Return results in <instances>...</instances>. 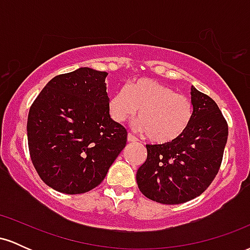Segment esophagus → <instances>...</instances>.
Returning a JSON list of instances; mask_svg holds the SVG:
<instances>
[{"mask_svg":"<svg viewBox=\"0 0 250 250\" xmlns=\"http://www.w3.org/2000/svg\"><path fill=\"white\" fill-rule=\"evenodd\" d=\"M127 140H128V142H136L137 141V139L135 136H133V135H131L130 133L128 134V136H127Z\"/></svg>","mask_w":250,"mask_h":250,"instance_id":"esophagus-1","label":"esophagus"}]
</instances>
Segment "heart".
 Returning a JSON list of instances; mask_svg holds the SVG:
<instances>
[{"label": "heart", "mask_w": 250, "mask_h": 250, "mask_svg": "<svg viewBox=\"0 0 250 250\" xmlns=\"http://www.w3.org/2000/svg\"><path fill=\"white\" fill-rule=\"evenodd\" d=\"M109 115L117 123L139 113L136 128L156 145H170L180 140L193 119V104L169 85L141 77L129 83L110 97Z\"/></svg>", "instance_id": "b5f03b06"}]
</instances>
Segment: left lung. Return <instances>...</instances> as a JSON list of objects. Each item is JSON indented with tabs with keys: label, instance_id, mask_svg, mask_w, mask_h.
Returning a JSON list of instances; mask_svg holds the SVG:
<instances>
[{
	"label": "left lung",
	"instance_id": "8db88e82",
	"mask_svg": "<svg viewBox=\"0 0 250 250\" xmlns=\"http://www.w3.org/2000/svg\"><path fill=\"white\" fill-rule=\"evenodd\" d=\"M193 119L186 134L170 145H147V160L136 182L148 199L179 205L200 196L219 171L228 125L213 99L191 87Z\"/></svg>",
	"mask_w": 250,
	"mask_h": 250
}]
</instances>
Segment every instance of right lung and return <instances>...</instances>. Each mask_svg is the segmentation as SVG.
Segmentation results:
<instances>
[{
  "mask_svg": "<svg viewBox=\"0 0 250 250\" xmlns=\"http://www.w3.org/2000/svg\"><path fill=\"white\" fill-rule=\"evenodd\" d=\"M107 75L88 67L57 75L30 107L31 161L43 182L60 193L97 187L125 147L127 130L109 115Z\"/></svg>",
  "mask_w": 250,
  "mask_h": 250,
  "instance_id": "add662e5",
  "label": "right lung"
}]
</instances>
